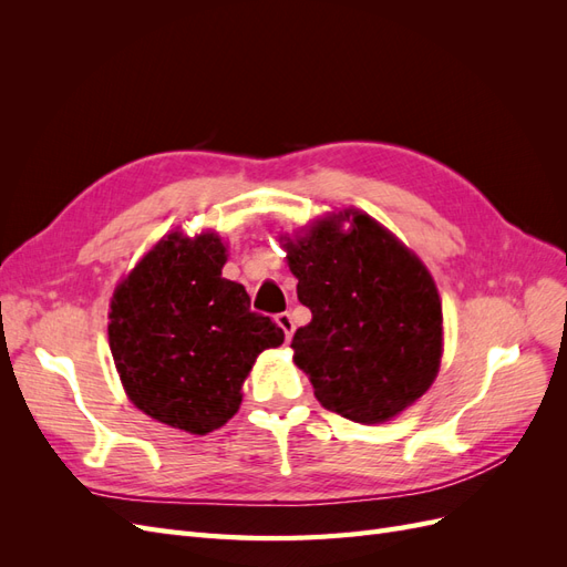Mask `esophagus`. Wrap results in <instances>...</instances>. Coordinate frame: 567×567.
Returning a JSON list of instances; mask_svg holds the SVG:
<instances>
[{
    "label": "esophagus",
    "instance_id": "1",
    "mask_svg": "<svg viewBox=\"0 0 567 567\" xmlns=\"http://www.w3.org/2000/svg\"><path fill=\"white\" fill-rule=\"evenodd\" d=\"M277 323H279V329L286 333V340H290V336H293V329H296L293 317H290L288 312H281V315H277Z\"/></svg>",
    "mask_w": 567,
    "mask_h": 567
}]
</instances>
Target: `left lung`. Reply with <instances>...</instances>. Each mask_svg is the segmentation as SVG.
<instances>
[{
    "label": "left lung",
    "mask_w": 567,
    "mask_h": 567,
    "mask_svg": "<svg viewBox=\"0 0 567 567\" xmlns=\"http://www.w3.org/2000/svg\"><path fill=\"white\" fill-rule=\"evenodd\" d=\"M351 229L341 231V221ZM312 321L293 336V362L321 406L383 423L433 385L442 357V302L419 257L367 213L323 217L281 238Z\"/></svg>",
    "instance_id": "1"
}]
</instances>
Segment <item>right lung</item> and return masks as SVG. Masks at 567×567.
Segmentation results:
<instances>
[{
	"label": "right lung",
	"mask_w": 567,
	"mask_h": 567,
	"mask_svg": "<svg viewBox=\"0 0 567 567\" xmlns=\"http://www.w3.org/2000/svg\"><path fill=\"white\" fill-rule=\"evenodd\" d=\"M227 248L213 231L165 236L115 288L109 342L136 409L165 425L205 435L241 404L257 354L284 331L250 310L246 288L221 279Z\"/></svg>",
	"instance_id": "right-lung-1"
}]
</instances>
